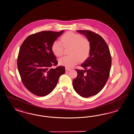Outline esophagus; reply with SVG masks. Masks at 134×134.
<instances>
[{
    "mask_svg": "<svg viewBox=\"0 0 134 134\" xmlns=\"http://www.w3.org/2000/svg\"><path fill=\"white\" fill-rule=\"evenodd\" d=\"M65 71H66V72H69L70 71V69H69V68H65Z\"/></svg>",
    "mask_w": 134,
    "mask_h": 134,
    "instance_id": "1",
    "label": "esophagus"
}]
</instances>
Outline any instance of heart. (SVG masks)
<instances>
[{
	"label": "heart",
	"instance_id": "b5f03b06",
	"mask_svg": "<svg viewBox=\"0 0 134 134\" xmlns=\"http://www.w3.org/2000/svg\"><path fill=\"white\" fill-rule=\"evenodd\" d=\"M61 41L64 46H70L69 55L59 58L58 63L60 65L71 68L77 64L80 60L83 61L88 57L90 51V43L87 39L83 38L78 34L73 32H66L61 37ZM62 43L55 40L51 46L53 54L58 57L62 55L63 46Z\"/></svg>",
	"mask_w": 134,
	"mask_h": 134
}]
</instances>
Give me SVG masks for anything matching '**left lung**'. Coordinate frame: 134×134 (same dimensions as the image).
Here are the masks:
<instances>
[{
	"label": "left lung",
	"mask_w": 134,
	"mask_h": 134,
	"mask_svg": "<svg viewBox=\"0 0 134 134\" xmlns=\"http://www.w3.org/2000/svg\"><path fill=\"white\" fill-rule=\"evenodd\" d=\"M77 31L87 37L90 51L81 65L85 70L76 69L78 76L73 81V86L78 94L86 98L96 95L104 87L109 76L111 57L106 42L99 35L88 30Z\"/></svg>",
	"instance_id": "8db88e82"
}]
</instances>
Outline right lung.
<instances>
[{"instance_id": "right-lung-1", "label": "right lung", "mask_w": 134, "mask_h": 134, "mask_svg": "<svg viewBox=\"0 0 134 134\" xmlns=\"http://www.w3.org/2000/svg\"><path fill=\"white\" fill-rule=\"evenodd\" d=\"M64 32H37L27 37L20 47L19 72L25 87L36 96L44 97L52 92L60 76L65 72L64 66L51 68L58 64L51 50L52 44Z\"/></svg>"}]
</instances>
